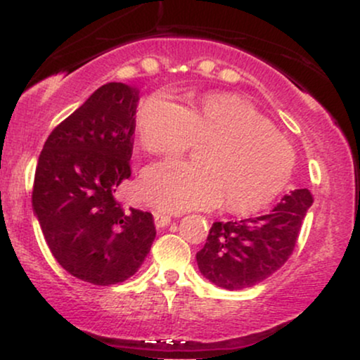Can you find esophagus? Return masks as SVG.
I'll list each match as a JSON object with an SVG mask.
<instances>
[{"mask_svg": "<svg viewBox=\"0 0 360 360\" xmlns=\"http://www.w3.org/2000/svg\"><path fill=\"white\" fill-rule=\"evenodd\" d=\"M172 218L169 217L166 213H160V212H154V221L157 229H162V226H167L171 223Z\"/></svg>", "mask_w": 360, "mask_h": 360, "instance_id": "34e87169", "label": "esophagus"}]
</instances>
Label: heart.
Masks as SVG:
<instances>
[{"label": "heart", "mask_w": 360, "mask_h": 360, "mask_svg": "<svg viewBox=\"0 0 360 360\" xmlns=\"http://www.w3.org/2000/svg\"><path fill=\"white\" fill-rule=\"evenodd\" d=\"M140 146L154 155H181L208 143L201 164L169 160L146 169L143 201L160 212L210 210L226 200L233 213L250 214L271 205L295 171L291 143L255 106L230 93H213L186 108L154 94L139 111Z\"/></svg>", "instance_id": "1"}]
</instances>
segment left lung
I'll use <instances>...</instances> for the list:
<instances>
[{"mask_svg": "<svg viewBox=\"0 0 360 360\" xmlns=\"http://www.w3.org/2000/svg\"><path fill=\"white\" fill-rule=\"evenodd\" d=\"M313 203L308 189H295L269 214L240 221H214L198 267L217 286L243 289L269 278L296 247L304 214Z\"/></svg>", "mask_w": 360, "mask_h": 360, "instance_id": "1", "label": "left lung"}]
</instances>
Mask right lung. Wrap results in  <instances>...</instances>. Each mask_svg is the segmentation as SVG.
<instances>
[{
	"label": "right lung",
	"instance_id": "obj_1",
	"mask_svg": "<svg viewBox=\"0 0 360 360\" xmlns=\"http://www.w3.org/2000/svg\"><path fill=\"white\" fill-rule=\"evenodd\" d=\"M139 91L108 82L52 130L32 205L49 249L74 278L110 286L134 276L155 238L154 218L115 198L131 174Z\"/></svg>",
	"mask_w": 360,
	"mask_h": 360
}]
</instances>
